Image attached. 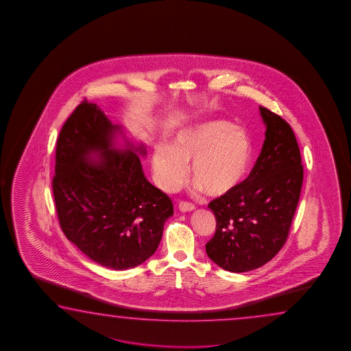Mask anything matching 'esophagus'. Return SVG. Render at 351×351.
Masks as SVG:
<instances>
[{"label":"esophagus","mask_w":351,"mask_h":351,"mask_svg":"<svg viewBox=\"0 0 351 351\" xmlns=\"http://www.w3.org/2000/svg\"><path fill=\"white\" fill-rule=\"evenodd\" d=\"M178 208L182 213H191V211L195 208V206L191 202H179Z\"/></svg>","instance_id":"34e87169"}]
</instances>
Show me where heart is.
<instances>
[{
  "label": "heart",
  "mask_w": 351,
  "mask_h": 351,
  "mask_svg": "<svg viewBox=\"0 0 351 351\" xmlns=\"http://www.w3.org/2000/svg\"><path fill=\"white\" fill-rule=\"evenodd\" d=\"M191 178L210 196L236 191L250 172L252 143L245 131L230 121L213 120L179 131L171 147L157 146L152 156L156 184L172 191Z\"/></svg>",
  "instance_id": "obj_1"
}]
</instances>
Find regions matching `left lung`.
Segmentation results:
<instances>
[{
    "label": "left lung",
    "instance_id": "obj_1",
    "mask_svg": "<svg viewBox=\"0 0 351 351\" xmlns=\"http://www.w3.org/2000/svg\"><path fill=\"white\" fill-rule=\"evenodd\" d=\"M259 109L267 131L256 165L236 191L208 205L216 232L206 253L232 273L254 270L279 253L302 188V160L291 126L267 108Z\"/></svg>",
    "mask_w": 351,
    "mask_h": 351
}]
</instances>
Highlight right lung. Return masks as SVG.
Listing matches in <instances>:
<instances>
[{
    "label": "right lung",
    "instance_id": "1",
    "mask_svg": "<svg viewBox=\"0 0 351 351\" xmlns=\"http://www.w3.org/2000/svg\"><path fill=\"white\" fill-rule=\"evenodd\" d=\"M115 130L101 108L81 101L60 131L53 194L66 238L93 262L124 270L155 253L173 204L145 177L137 149H112ZM92 152L101 158L89 161Z\"/></svg>",
    "mask_w": 351,
    "mask_h": 351
}]
</instances>
